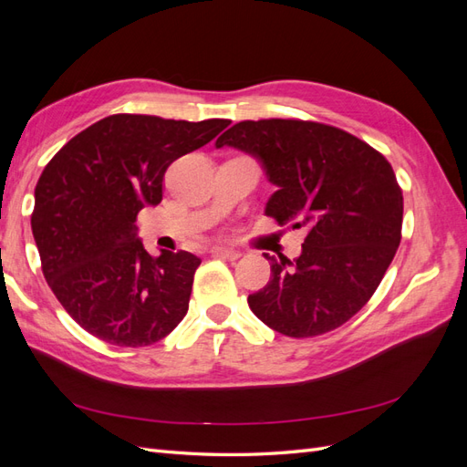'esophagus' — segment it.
I'll use <instances>...</instances> for the list:
<instances>
[{
	"label": "esophagus",
	"mask_w": 467,
	"mask_h": 467,
	"mask_svg": "<svg viewBox=\"0 0 467 467\" xmlns=\"http://www.w3.org/2000/svg\"><path fill=\"white\" fill-rule=\"evenodd\" d=\"M210 253L214 257H220V259H228V261H237L239 257H242V253L235 251V249H228V247H212Z\"/></svg>",
	"instance_id": "obj_1"
}]
</instances>
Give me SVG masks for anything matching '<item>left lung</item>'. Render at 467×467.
Segmentation results:
<instances>
[{"mask_svg": "<svg viewBox=\"0 0 467 467\" xmlns=\"http://www.w3.org/2000/svg\"><path fill=\"white\" fill-rule=\"evenodd\" d=\"M216 146L257 155L278 187L266 216L307 228L298 259L265 253L271 280L249 294L251 312L294 338L341 327L372 298L401 242L403 192L389 161L337 126L300 119L242 120Z\"/></svg>", "mask_w": 467, "mask_h": 467, "instance_id": "obj_1", "label": "left lung"}]
</instances>
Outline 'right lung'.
<instances>
[{"mask_svg":"<svg viewBox=\"0 0 467 467\" xmlns=\"http://www.w3.org/2000/svg\"><path fill=\"white\" fill-rule=\"evenodd\" d=\"M228 124L122 112L81 130L47 163L31 214L42 275L93 337L148 347L185 317L201 259L189 251L150 255L136 220L161 202L167 167Z\"/></svg>","mask_w":467,"mask_h":467,"instance_id":"1","label":"right lung"}]
</instances>
